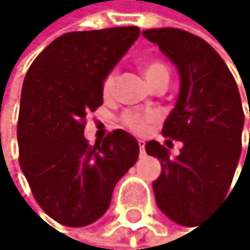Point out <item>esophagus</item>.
Returning <instances> with one entry per match:
<instances>
[{
	"instance_id": "esophagus-1",
	"label": "esophagus",
	"mask_w": 250,
	"mask_h": 250,
	"mask_svg": "<svg viewBox=\"0 0 250 250\" xmlns=\"http://www.w3.org/2000/svg\"><path fill=\"white\" fill-rule=\"evenodd\" d=\"M139 148H141V157H142V155H145V144H144V141H139Z\"/></svg>"
}]
</instances>
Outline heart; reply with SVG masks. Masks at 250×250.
<instances>
[{
    "label": "heart",
    "mask_w": 250,
    "mask_h": 250,
    "mask_svg": "<svg viewBox=\"0 0 250 250\" xmlns=\"http://www.w3.org/2000/svg\"><path fill=\"white\" fill-rule=\"evenodd\" d=\"M142 72H144V77L145 81L148 83H152L155 79L158 77H163V76H168V69L167 66L162 64L158 61H150V62H145L142 66ZM116 81H118V76L116 72H109L108 76L103 79V85H102V90H103V95L109 97L111 93L114 92V85H116ZM155 121V116L153 114H137V113H126L123 116V124L126 126L127 129H131L132 132H137V134H142L148 129V126Z\"/></svg>",
    "instance_id": "obj_1"
}]
</instances>
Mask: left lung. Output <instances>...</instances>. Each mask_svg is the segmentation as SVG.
<instances>
[{"mask_svg": "<svg viewBox=\"0 0 250 250\" xmlns=\"http://www.w3.org/2000/svg\"><path fill=\"white\" fill-rule=\"evenodd\" d=\"M142 35L179 72V95L162 132L168 137L165 145L176 138L183 148L171 159L164 145L150 141L145 152L162 163L152 184L158 208L174 223L189 226L228 194L243 150V103L228 66L200 37L171 27Z\"/></svg>", "mask_w": 250, "mask_h": 250, "instance_id": "1", "label": "left lung"}]
</instances>
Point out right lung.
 Segmentation results:
<instances>
[{"instance_id": "add662e5", "label": "right lung", "mask_w": 250, "mask_h": 250, "mask_svg": "<svg viewBox=\"0 0 250 250\" xmlns=\"http://www.w3.org/2000/svg\"><path fill=\"white\" fill-rule=\"evenodd\" d=\"M141 35L139 27L69 32L27 71L21 93L19 163L38 205L79 228L102 218L114 186L137 162L139 144L123 129L88 145L85 116L103 103V79Z\"/></svg>"}]
</instances>
